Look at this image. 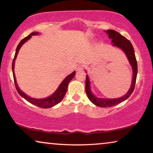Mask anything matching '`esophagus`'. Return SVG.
I'll return each instance as SVG.
<instances>
[{
  "label": "esophagus",
  "mask_w": 153,
  "mask_h": 153,
  "mask_svg": "<svg viewBox=\"0 0 153 153\" xmlns=\"http://www.w3.org/2000/svg\"><path fill=\"white\" fill-rule=\"evenodd\" d=\"M84 67H85V66L82 65V64H79V65H78V66L77 67V71H81L83 70Z\"/></svg>",
  "instance_id": "34e87169"
}]
</instances>
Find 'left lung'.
Segmentation results:
<instances>
[{"mask_svg": "<svg viewBox=\"0 0 153 153\" xmlns=\"http://www.w3.org/2000/svg\"><path fill=\"white\" fill-rule=\"evenodd\" d=\"M107 33L108 34L109 38L111 39V43L113 44L114 46H117L118 48L122 49L123 51L126 55L127 57L129 60L131 66L132 68V80L131 83V86L130 89L127 92L126 95L123 97L109 99V98H98L94 95L91 91V87H90V81L89 78L87 75L86 76V85H85V91L87 93L88 98L92 103L98 107H109L114 106V105L119 104L120 102H123L126 99L130 97L131 94H132L134 89L135 83H136V79L137 76V62L134 54V50L133 48L132 44L128 39L122 36L118 32L113 30H107Z\"/></svg>", "mask_w": 153, "mask_h": 153, "instance_id": "left-lung-1", "label": "left lung"}]
</instances>
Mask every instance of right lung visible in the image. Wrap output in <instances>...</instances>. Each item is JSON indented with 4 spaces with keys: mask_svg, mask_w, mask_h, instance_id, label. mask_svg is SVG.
<instances>
[{
    "mask_svg": "<svg viewBox=\"0 0 153 153\" xmlns=\"http://www.w3.org/2000/svg\"><path fill=\"white\" fill-rule=\"evenodd\" d=\"M37 34H39V33H37V32H34V33L30 34L28 36H26V37L23 39L20 42V43H19L18 46H17L16 48L14 59H13V62H12V72H13V77H14L15 87H16V89L17 90V91H18V93L19 94V95L22 96L23 98H25V100L28 101L29 102L32 103V104L36 105V106H37L39 107H41V108L46 109V108H50V107L55 106V105L61 102L62 99L64 98V96H65L66 91H67L68 83L70 82L71 80L74 78L75 75H76V71H74L71 74H70L69 76L66 77V78L62 81V82L60 84L59 87H58L57 89L55 91V93L52 94L51 96H49V97H47L46 98H41V99L33 98L29 97V96H27L26 94L23 93V92L19 88L18 85H17L16 83V77H15V74L14 71L15 59L16 58V56L19 53V49L21 48V47L22 46V45L24 44L25 42H26L27 40L30 39L32 37V36L37 35Z\"/></svg>",
    "mask_w": 153,
    "mask_h": 153,
    "instance_id": "obj_1",
    "label": "right lung"
}]
</instances>
